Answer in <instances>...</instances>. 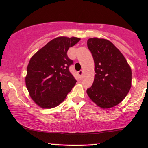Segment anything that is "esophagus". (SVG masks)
<instances>
[{
	"label": "esophagus",
	"instance_id": "34e87169",
	"mask_svg": "<svg viewBox=\"0 0 148 148\" xmlns=\"http://www.w3.org/2000/svg\"><path fill=\"white\" fill-rule=\"evenodd\" d=\"M83 73H84V70H80L79 72H78V74H79V76H82Z\"/></svg>",
	"mask_w": 148,
	"mask_h": 148
}]
</instances>
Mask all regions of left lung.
I'll return each mask as SVG.
<instances>
[{
	"label": "left lung",
	"mask_w": 148,
	"mask_h": 148,
	"mask_svg": "<svg viewBox=\"0 0 148 148\" xmlns=\"http://www.w3.org/2000/svg\"><path fill=\"white\" fill-rule=\"evenodd\" d=\"M88 47L95 62V79L87 90L92 101L102 108L121 102L132 86V69L120 50L109 40L89 38Z\"/></svg>",
	"instance_id": "1"
}]
</instances>
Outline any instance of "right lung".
<instances>
[{
	"label": "right lung",
	"mask_w": 148,
	"mask_h": 148,
	"mask_svg": "<svg viewBox=\"0 0 148 148\" xmlns=\"http://www.w3.org/2000/svg\"><path fill=\"white\" fill-rule=\"evenodd\" d=\"M78 37H58L31 57L27 67L25 85L31 99L42 108L58 106L75 86L69 71L73 61L67 51L80 41Z\"/></svg>",
	"instance_id": "1"
}]
</instances>
